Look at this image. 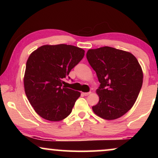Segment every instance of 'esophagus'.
Here are the masks:
<instances>
[{
	"label": "esophagus",
	"mask_w": 158,
	"mask_h": 158,
	"mask_svg": "<svg viewBox=\"0 0 158 158\" xmlns=\"http://www.w3.org/2000/svg\"><path fill=\"white\" fill-rule=\"evenodd\" d=\"M90 94V92H85V93H82V94L84 96H88V95H89Z\"/></svg>",
	"instance_id": "34e87169"
}]
</instances>
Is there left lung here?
I'll return each instance as SVG.
<instances>
[{"instance_id": "8db88e82", "label": "left lung", "mask_w": 158, "mask_h": 158, "mask_svg": "<svg viewBox=\"0 0 158 158\" xmlns=\"http://www.w3.org/2000/svg\"><path fill=\"white\" fill-rule=\"evenodd\" d=\"M86 57L100 82L93 111L108 120L119 118L132 108L142 87L138 61L131 52L110 47L88 50Z\"/></svg>"}]
</instances>
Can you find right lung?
<instances>
[{"label":"right lung","mask_w":158,"mask_h":158,"mask_svg":"<svg viewBox=\"0 0 158 158\" xmlns=\"http://www.w3.org/2000/svg\"><path fill=\"white\" fill-rule=\"evenodd\" d=\"M83 49L67 44L43 45L29 56L23 85L35 111L47 120L61 121L71 113L80 92L62 86L63 79L84 57Z\"/></svg>","instance_id":"obj_1"}]
</instances>
